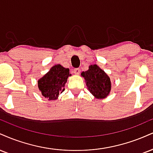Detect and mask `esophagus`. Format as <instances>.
I'll return each mask as SVG.
<instances>
[{
    "mask_svg": "<svg viewBox=\"0 0 153 153\" xmlns=\"http://www.w3.org/2000/svg\"><path fill=\"white\" fill-rule=\"evenodd\" d=\"M73 73H74L75 74H79V73H80V70L79 68H75L73 70Z\"/></svg>",
    "mask_w": 153,
    "mask_h": 153,
    "instance_id": "1",
    "label": "esophagus"
}]
</instances>
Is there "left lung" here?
Wrapping results in <instances>:
<instances>
[{
    "label": "left lung",
    "mask_w": 153,
    "mask_h": 153,
    "mask_svg": "<svg viewBox=\"0 0 153 153\" xmlns=\"http://www.w3.org/2000/svg\"><path fill=\"white\" fill-rule=\"evenodd\" d=\"M88 90L95 97L104 98L109 94L111 90V82L108 75L97 65L89 66L88 71L82 72Z\"/></svg>",
    "instance_id": "obj_1"
}]
</instances>
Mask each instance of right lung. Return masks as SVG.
I'll return each instance as SVG.
<instances>
[{
	"instance_id": "obj_1",
	"label": "right lung",
	"mask_w": 153,
	"mask_h": 153,
	"mask_svg": "<svg viewBox=\"0 0 153 153\" xmlns=\"http://www.w3.org/2000/svg\"><path fill=\"white\" fill-rule=\"evenodd\" d=\"M71 74L69 69L61 65H53L46 74L38 80V88L42 95L49 100H56L65 90V84Z\"/></svg>"
}]
</instances>
